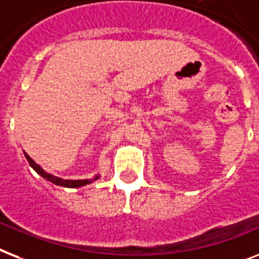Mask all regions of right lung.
Instances as JSON below:
<instances>
[{
  "mask_svg": "<svg viewBox=\"0 0 259 259\" xmlns=\"http://www.w3.org/2000/svg\"><path fill=\"white\" fill-rule=\"evenodd\" d=\"M24 154H25V158H26L27 162H29V165H30L35 171H37V174H39L42 178H45L46 181H49V182H52V184L58 185V186H64V188H81V186L92 184L93 181L100 178V176H96V177L90 178V180H64V178L56 177V176H53V174L48 173V171H45V170L42 169L41 166H39L38 163H35L34 161H33V159H31L26 153H25V151H24Z\"/></svg>",
  "mask_w": 259,
  "mask_h": 259,
  "instance_id": "obj_1",
  "label": "right lung"
}]
</instances>
